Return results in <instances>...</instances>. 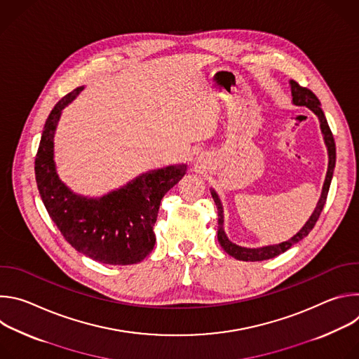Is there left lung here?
<instances>
[{"mask_svg":"<svg viewBox=\"0 0 359 359\" xmlns=\"http://www.w3.org/2000/svg\"><path fill=\"white\" fill-rule=\"evenodd\" d=\"M290 86H291V95H292V104L297 107H306L309 109H311L318 121H320V128L323 132V137H324V143L327 146L328 150V170H327V176H325V182L323 186V191H321V197L317 203L316 210L313 212V215L310 216V219L306 220V223L302 226V229L294 234L290 240L283 241L280 244H271V245H264V247H257V248H247V247H241L233 241L229 240L227 234L224 233V213H223V204L222 200L219 197V194L212 189V197L217 206V215H219V229H217V240L220 243V245L223 247V250L231 255V257L241 260V262H263V260H269V259H274L277 257L278 254L287 251L291 245H294L295 243H298L299 240H302L304 237H306L310 234V231L314 229L323 209L324 204L327 201V196H328V190H330V184L332 180V175H334V168H335V142H334V136L331 133V129L328 126L327 118L321 109V102L318 100V97L306 88L299 86L295 81H290Z\"/></svg>","mask_w":359,"mask_h":359,"instance_id":"8db88e82","label":"left lung"}]
</instances>
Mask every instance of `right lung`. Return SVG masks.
I'll return each instance as SVG.
<instances>
[{
	"label": "right lung",
	"mask_w": 359,
	"mask_h": 359,
	"mask_svg": "<svg viewBox=\"0 0 359 359\" xmlns=\"http://www.w3.org/2000/svg\"><path fill=\"white\" fill-rule=\"evenodd\" d=\"M82 89L65 95L45 122L35 158L36 186L49 217L76 251L102 264H136L155 247L153 226L161 201L186 175L187 165L149 170L102 197L72 191L57 172L54 136L62 109Z\"/></svg>",
	"instance_id": "obj_1"
}]
</instances>
